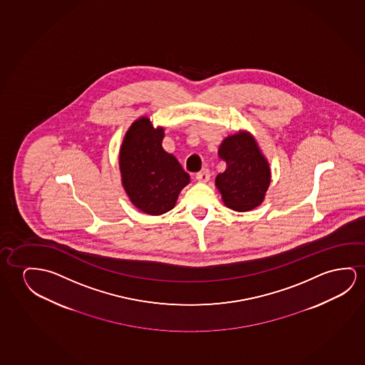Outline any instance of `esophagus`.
Listing matches in <instances>:
<instances>
[{
  "label": "esophagus",
  "mask_w": 365,
  "mask_h": 365,
  "mask_svg": "<svg viewBox=\"0 0 365 365\" xmlns=\"http://www.w3.org/2000/svg\"><path fill=\"white\" fill-rule=\"evenodd\" d=\"M211 178V173H210V170L208 169H205V170H202V172H198L196 175V180L198 182H202V183H206Z\"/></svg>",
  "instance_id": "obj_1"
}]
</instances>
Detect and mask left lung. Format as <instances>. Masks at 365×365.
Returning <instances> with one entry per match:
<instances>
[{"instance_id":"left-lung-1","label":"left lung","mask_w":365,"mask_h":365,"mask_svg":"<svg viewBox=\"0 0 365 365\" xmlns=\"http://www.w3.org/2000/svg\"><path fill=\"white\" fill-rule=\"evenodd\" d=\"M218 155L227 164L216 177L225 206L236 212L259 207L269 190L271 169L254 135L245 130L228 135L220 144Z\"/></svg>"}]
</instances>
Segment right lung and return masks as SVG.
I'll return each instance as SVG.
<instances>
[{"instance_id":"right-lung-1","label":"right lung","mask_w":365,"mask_h":365,"mask_svg":"<svg viewBox=\"0 0 365 365\" xmlns=\"http://www.w3.org/2000/svg\"><path fill=\"white\" fill-rule=\"evenodd\" d=\"M163 138V127L154 128L148 116H140L119 150L123 188L133 205L150 216L170 211L190 180L175 155L164 150Z\"/></svg>"}]
</instances>
